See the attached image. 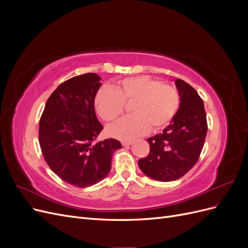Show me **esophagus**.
<instances>
[{"label": "esophagus", "mask_w": 248, "mask_h": 248, "mask_svg": "<svg viewBox=\"0 0 248 248\" xmlns=\"http://www.w3.org/2000/svg\"><path fill=\"white\" fill-rule=\"evenodd\" d=\"M133 142V140H122V145L124 147H127V146H130Z\"/></svg>", "instance_id": "1"}]
</instances>
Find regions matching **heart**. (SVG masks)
I'll list each match as a JSON object with an SVG mask.
<instances>
[{
	"label": "heart",
	"mask_w": 248,
	"mask_h": 248,
	"mask_svg": "<svg viewBox=\"0 0 248 248\" xmlns=\"http://www.w3.org/2000/svg\"><path fill=\"white\" fill-rule=\"evenodd\" d=\"M133 115L117 120L108 127L110 137L129 140L141 136L150 128L158 131L167 127L180 108V93L171 85L147 76L119 80L114 88L102 87L96 93L94 107L104 121L122 114L125 103H131Z\"/></svg>",
	"instance_id": "b5f03b06"
}]
</instances>
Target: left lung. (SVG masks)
Returning a JSON list of instances; mask_svg holds the SVG:
<instances>
[{"mask_svg":"<svg viewBox=\"0 0 248 248\" xmlns=\"http://www.w3.org/2000/svg\"><path fill=\"white\" fill-rule=\"evenodd\" d=\"M180 108L162 133L149 138V155L139 160L145 175L162 182L183 177L200 158L208 130L204 102L189 84L176 80Z\"/></svg>","mask_w":248,"mask_h":248,"instance_id":"obj_1","label":"left lung"}]
</instances>
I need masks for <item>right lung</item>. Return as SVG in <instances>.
Here are the masks:
<instances>
[{
  "label": "right lung",
  "mask_w": 248,
  "mask_h": 248,
  "mask_svg": "<svg viewBox=\"0 0 248 248\" xmlns=\"http://www.w3.org/2000/svg\"><path fill=\"white\" fill-rule=\"evenodd\" d=\"M100 77L86 73L60 85L46 101L39 122L44 160L66 183L88 187L108 176L118 140H97L103 126L95 114L94 98Z\"/></svg>",
  "instance_id": "1"
}]
</instances>
